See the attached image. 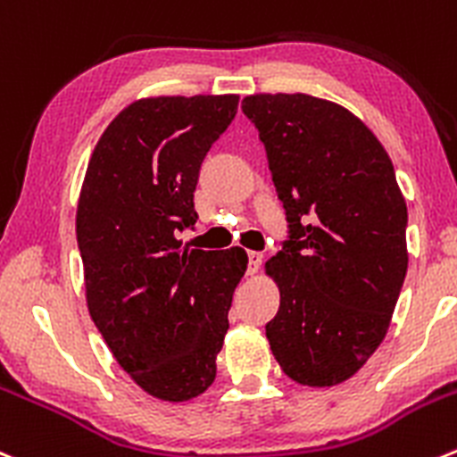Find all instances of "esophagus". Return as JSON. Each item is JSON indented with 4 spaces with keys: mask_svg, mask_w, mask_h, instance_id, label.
Wrapping results in <instances>:
<instances>
[{
    "mask_svg": "<svg viewBox=\"0 0 457 457\" xmlns=\"http://www.w3.org/2000/svg\"><path fill=\"white\" fill-rule=\"evenodd\" d=\"M261 261H263V254H261V252H254V250L247 252V272L254 274L256 270H259Z\"/></svg>",
    "mask_w": 457,
    "mask_h": 457,
    "instance_id": "34e87169",
    "label": "esophagus"
}]
</instances>
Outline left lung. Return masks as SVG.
Returning <instances> with one entry per match:
<instances>
[{
    "label": "left lung",
    "mask_w": 457,
    "mask_h": 457,
    "mask_svg": "<svg viewBox=\"0 0 457 457\" xmlns=\"http://www.w3.org/2000/svg\"><path fill=\"white\" fill-rule=\"evenodd\" d=\"M268 154L287 241L265 263L281 305L265 326L283 373L335 386L386 337L404 283L406 203L373 131L351 111L305 93L243 97Z\"/></svg>",
    "instance_id": "8db88e82"
}]
</instances>
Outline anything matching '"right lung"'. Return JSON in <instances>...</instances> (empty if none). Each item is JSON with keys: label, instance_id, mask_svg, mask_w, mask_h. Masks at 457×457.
<instances>
[{"label": "right lung", "instance_id": "1", "mask_svg": "<svg viewBox=\"0 0 457 457\" xmlns=\"http://www.w3.org/2000/svg\"><path fill=\"white\" fill-rule=\"evenodd\" d=\"M238 96H161L122 109L97 140L75 232L93 323L149 395L187 402L212 386L247 254L180 247L194 192Z\"/></svg>", "mask_w": 457, "mask_h": 457}]
</instances>
